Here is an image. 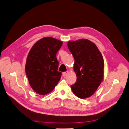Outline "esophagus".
Listing matches in <instances>:
<instances>
[{"label": "esophagus", "mask_w": 129, "mask_h": 129, "mask_svg": "<svg viewBox=\"0 0 129 129\" xmlns=\"http://www.w3.org/2000/svg\"><path fill=\"white\" fill-rule=\"evenodd\" d=\"M68 73H69V71H66V72H64L63 73H62V75H63V76L65 77V76H67L68 74Z\"/></svg>", "instance_id": "esophagus-1"}]
</instances>
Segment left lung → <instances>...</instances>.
<instances>
[{"mask_svg":"<svg viewBox=\"0 0 129 129\" xmlns=\"http://www.w3.org/2000/svg\"><path fill=\"white\" fill-rule=\"evenodd\" d=\"M68 46L75 59L74 70L77 76L71 90L79 98H89L104 80L103 57L96 45L88 39L70 41Z\"/></svg>","mask_w":129,"mask_h":129,"instance_id":"obj_1","label":"left lung"}]
</instances>
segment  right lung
Segmentation results:
<instances>
[{
  "label": "right lung",
  "instance_id": "obj_1",
  "mask_svg": "<svg viewBox=\"0 0 129 129\" xmlns=\"http://www.w3.org/2000/svg\"><path fill=\"white\" fill-rule=\"evenodd\" d=\"M62 42L52 37L43 38L33 46L28 54L25 70L29 83L36 93L46 95L53 90L61 76L58 71L56 54Z\"/></svg>",
  "mask_w": 129,
  "mask_h": 129
}]
</instances>
